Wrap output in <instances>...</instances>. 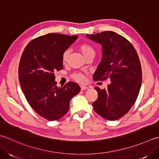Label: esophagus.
I'll return each mask as SVG.
<instances>
[{
  "label": "esophagus",
  "instance_id": "1",
  "mask_svg": "<svg viewBox=\"0 0 159 159\" xmlns=\"http://www.w3.org/2000/svg\"><path fill=\"white\" fill-rule=\"evenodd\" d=\"M80 89H81V90H85V89H88V88L87 86H85V85H81L80 86Z\"/></svg>",
  "mask_w": 159,
  "mask_h": 159
}]
</instances>
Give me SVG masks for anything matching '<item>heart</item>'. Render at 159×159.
<instances>
[{"instance_id":"obj_1","label":"heart","mask_w":159,"mask_h":159,"mask_svg":"<svg viewBox=\"0 0 159 159\" xmlns=\"http://www.w3.org/2000/svg\"><path fill=\"white\" fill-rule=\"evenodd\" d=\"M79 49L80 52H82L84 57L87 58L88 56L91 54H95V51L94 48L92 47L88 44V43H81L79 45ZM70 54V49H67L63 52V55H62V61L63 63H66L68 61V58ZM72 78L76 80V81L79 83H84L85 82V76H83V74L80 73H74L72 74Z\"/></svg>"}]
</instances>
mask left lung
I'll return each instance as SVG.
<instances>
[{
	"label": "left lung",
	"instance_id": "8db88e82",
	"mask_svg": "<svg viewBox=\"0 0 159 159\" xmlns=\"http://www.w3.org/2000/svg\"><path fill=\"white\" fill-rule=\"evenodd\" d=\"M102 46V58L93 79H110L107 88L96 87L98 97L94 110L105 119L115 120L128 112L135 103L142 82V70L136 49L123 36L111 31L89 35Z\"/></svg>",
	"mask_w": 159,
	"mask_h": 159
}]
</instances>
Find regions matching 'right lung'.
<instances>
[{"label":"right lung","instance_id":"1","mask_svg":"<svg viewBox=\"0 0 159 159\" xmlns=\"http://www.w3.org/2000/svg\"><path fill=\"white\" fill-rule=\"evenodd\" d=\"M77 38L61 34H45L28 43L21 56L18 79L22 90L33 110L49 120L66 114L71 99L80 91L74 82L57 86L54 74L63 67V52Z\"/></svg>","mask_w":159,"mask_h":159}]
</instances>
